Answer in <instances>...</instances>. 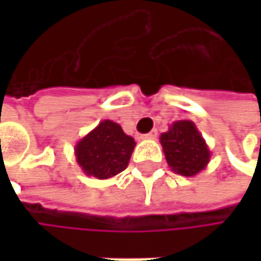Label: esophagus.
Listing matches in <instances>:
<instances>
[{
	"label": "esophagus",
	"instance_id": "esophagus-1",
	"mask_svg": "<svg viewBox=\"0 0 261 261\" xmlns=\"http://www.w3.org/2000/svg\"><path fill=\"white\" fill-rule=\"evenodd\" d=\"M157 136H159L157 130H152V131H149L148 134H143V136H142V139H155Z\"/></svg>",
	"mask_w": 261,
	"mask_h": 261
}]
</instances>
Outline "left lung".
<instances>
[{"mask_svg":"<svg viewBox=\"0 0 261 261\" xmlns=\"http://www.w3.org/2000/svg\"><path fill=\"white\" fill-rule=\"evenodd\" d=\"M160 143L168 166L182 177H195L204 171L212 157L208 145L192 121H175L162 133Z\"/></svg>","mask_w":261,"mask_h":261,"instance_id":"8db88e82","label":"left lung"}]
</instances>
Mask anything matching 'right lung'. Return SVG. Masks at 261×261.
<instances>
[{"label":"right lung","instance_id":"right-lung-1","mask_svg":"<svg viewBox=\"0 0 261 261\" xmlns=\"http://www.w3.org/2000/svg\"><path fill=\"white\" fill-rule=\"evenodd\" d=\"M134 139L110 119L101 121L75 143V159L87 177L107 180L122 172L130 162Z\"/></svg>","mask_w":261,"mask_h":261}]
</instances>
